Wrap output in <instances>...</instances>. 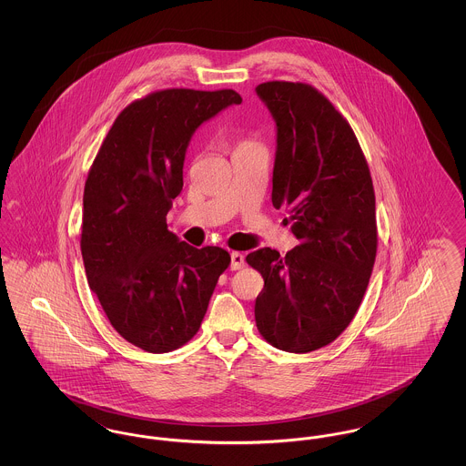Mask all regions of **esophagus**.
<instances>
[{"mask_svg": "<svg viewBox=\"0 0 466 466\" xmlns=\"http://www.w3.org/2000/svg\"><path fill=\"white\" fill-rule=\"evenodd\" d=\"M243 266V253H239V251H232V253H230V268H232V270H239Z\"/></svg>", "mask_w": 466, "mask_h": 466, "instance_id": "obj_1", "label": "esophagus"}]
</instances>
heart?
I'll return each instance as SVG.
<instances>
[{"instance_id": "b5f03b06", "label": "heart", "mask_w": 466, "mask_h": 466, "mask_svg": "<svg viewBox=\"0 0 466 466\" xmlns=\"http://www.w3.org/2000/svg\"><path fill=\"white\" fill-rule=\"evenodd\" d=\"M243 145H249V143H243Z\"/></svg>"}]
</instances>
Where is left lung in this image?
<instances>
[{"label":"left lung","instance_id":"8db88e82","mask_svg":"<svg viewBox=\"0 0 466 466\" xmlns=\"http://www.w3.org/2000/svg\"><path fill=\"white\" fill-rule=\"evenodd\" d=\"M276 122L272 206L287 208L299 246L281 257L260 248L246 262L264 278L258 332L278 350L309 353L348 329L377 251L376 196L348 120L314 87L260 84Z\"/></svg>","mask_w":466,"mask_h":466}]
</instances>
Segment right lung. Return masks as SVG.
I'll use <instances>...</instances> for the list:
<instances>
[{
    "instance_id": "1",
    "label": "right lung",
    "mask_w": 466,
    "mask_h": 466,
    "mask_svg": "<svg viewBox=\"0 0 466 466\" xmlns=\"http://www.w3.org/2000/svg\"><path fill=\"white\" fill-rule=\"evenodd\" d=\"M232 89H167L134 101L106 134L84 190L82 258L111 327L148 353L199 330L230 255L194 248L167 230L183 162L200 126L241 105Z\"/></svg>"
}]
</instances>
